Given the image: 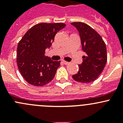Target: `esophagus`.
Masks as SVG:
<instances>
[{
  "label": "esophagus",
  "mask_w": 123,
  "mask_h": 123,
  "mask_svg": "<svg viewBox=\"0 0 123 123\" xmlns=\"http://www.w3.org/2000/svg\"><path fill=\"white\" fill-rule=\"evenodd\" d=\"M62 62L64 63V64H65V65H68V64H69L68 62H67V61H63Z\"/></svg>",
  "instance_id": "1"
}]
</instances>
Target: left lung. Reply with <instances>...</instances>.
<instances>
[{
    "label": "left lung",
    "mask_w": 123,
    "mask_h": 123,
    "mask_svg": "<svg viewBox=\"0 0 123 123\" xmlns=\"http://www.w3.org/2000/svg\"><path fill=\"white\" fill-rule=\"evenodd\" d=\"M71 24L79 31L82 49L86 54L82 63L79 65V71L73 75V79L77 82L91 83L100 75L106 65V45L99 34L86 24L75 22Z\"/></svg>",
    "instance_id": "left-lung-1"
}]
</instances>
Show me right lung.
Listing matches in <instances>:
<instances>
[{
  "instance_id": "1",
  "label": "right lung",
  "mask_w": 123,
  "mask_h": 123,
  "mask_svg": "<svg viewBox=\"0 0 123 123\" xmlns=\"http://www.w3.org/2000/svg\"><path fill=\"white\" fill-rule=\"evenodd\" d=\"M63 23H40L32 27L18 43L17 66L24 79L30 85L42 86L54 78L60 61L45 56L56 34L65 27Z\"/></svg>"
}]
</instances>
